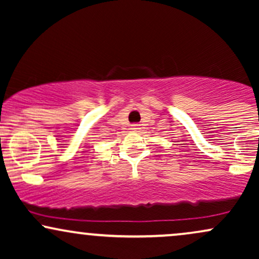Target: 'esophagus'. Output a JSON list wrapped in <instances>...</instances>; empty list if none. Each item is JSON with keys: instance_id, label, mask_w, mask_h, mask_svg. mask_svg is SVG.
Masks as SVG:
<instances>
[{"instance_id": "1", "label": "esophagus", "mask_w": 259, "mask_h": 259, "mask_svg": "<svg viewBox=\"0 0 259 259\" xmlns=\"http://www.w3.org/2000/svg\"><path fill=\"white\" fill-rule=\"evenodd\" d=\"M139 129H140L139 124H133V125H132V130H134V132H138Z\"/></svg>"}]
</instances>
